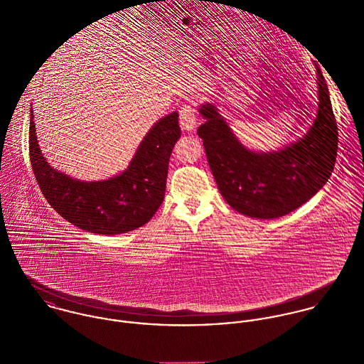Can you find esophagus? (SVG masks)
<instances>
[{
	"mask_svg": "<svg viewBox=\"0 0 364 364\" xmlns=\"http://www.w3.org/2000/svg\"><path fill=\"white\" fill-rule=\"evenodd\" d=\"M179 122L183 130H193L198 123V112L193 105H183L179 110Z\"/></svg>",
	"mask_w": 364,
	"mask_h": 364,
	"instance_id": "obj_1",
	"label": "esophagus"
}]
</instances>
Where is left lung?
Returning a JSON list of instances; mask_svg holds the SVG:
<instances>
[{
    "instance_id": "obj_1",
    "label": "left lung",
    "mask_w": 364,
    "mask_h": 364,
    "mask_svg": "<svg viewBox=\"0 0 364 364\" xmlns=\"http://www.w3.org/2000/svg\"><path fill=\"white\" fill-rule=\"evenodd\" d=\"M318 112L309 133L273 153L244 147L214 105H202L198 134L225 202L241 214L277 218L303 206L328 182L336 161L338 126L318 64Z\"/></svg>"
}]
</instances>
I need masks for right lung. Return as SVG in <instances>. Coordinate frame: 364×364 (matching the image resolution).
Returning a JSON list of instances; mask_svg holds the SVG:
<instances>
[{"instance_id":"right-lung-1","label":"right lung","mask_w":364,"mask_h":364,"mask_svg":"<svg viewBox=\"0 0 364 364\" xmlns=\"http://www.w3.org/2000/svg\"><path fill=\"white\" fill-rule=\"evenodd\" d=\"M178 112L159 119L127 169L98 182H84L53 169L42 154L31 109L29 156L38 185L63 218L94 234L116 235L151 220L165 195L168 164L181 137Z\"/></svg>"}]
</instances>
